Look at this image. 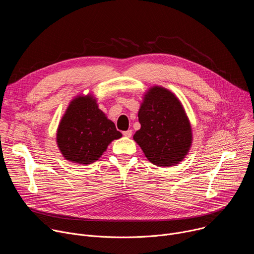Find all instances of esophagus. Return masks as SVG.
Masks as SVG:
<instances>
[{"instance_id":"1","label":"esophagus","mask_w":254,"mask_h":254,"mask_svg":"<svg viewBox=\"0 0 254 254\" xmlns=\"http://www.w3.org/2000/svg\"><path fill=\"white\" fill-rule=\"evenodd\" d=\"M123 134L125 136H127V137H130L131 134H132V130L131 129H128V130H126V131H123Z\"/></svg>"}]
</instances>
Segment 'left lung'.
<instances>
[{"label":"left lung","instance_id":"1","mask_svg":"<svg viewBox=\"0 0 254 254\" xmlns=\"http://www.w3.org/2000/svg\"><path fill=\"white\" fill-rule=\"evenodd\" d=\"M140 128L133 139L148 160L159 167L180 163L192 142L189 120L179 99L168 89L155 86L138 111Z\"/></svg>","mask_w":254,"mask_h":254}]
</instances>
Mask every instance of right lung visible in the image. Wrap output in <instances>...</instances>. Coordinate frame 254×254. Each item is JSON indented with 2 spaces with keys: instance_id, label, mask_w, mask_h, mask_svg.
I'll return each mask as SVG.
<instances>
[{
  "instance_id": "1",
  "label": "right lung",
  "mask_w": 254,
  "mask_h": 254,
  "mask_svg": "<svg viewBox=\"0 0 254 254\" xmlns=\"http://www.w3.org/2000/svg\"><path fill=\"white\" fill-rule=\"evenodd\" d=\"M122 135L92 96H78L71 101L60 122L57 144L66 160L88 165L97 161L108 144Z\"/></svg>"
}]
</instances>
